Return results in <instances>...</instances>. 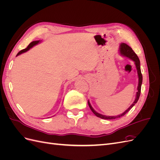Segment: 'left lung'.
Here are the masks:
<instances>
[{"instance_id": "1", "label": "left lung", "mask_w": 160, "mask_h": 160, "mask_svg": "<svg viewBox=\"0 0 160 160\" xmlns=\"http://www.w3.org/2000/svg\"><path fill=\"white\" fill-rule=\"evenodd\" d=\"M119 52L121 53V55H122L124 57H126L129 58V59L133 61L135 64V66H136V69H137L138 74V78H139V83H138V92L136 93V97H135V99L134 101V102L132 105H131L130 107L127 110H125V111H124L123 113H122L121 115H117V116H106V115H101L98 112H96V111L93 109V108H92V106L91 105L89 101H88V105L89 106L91 110L92 111V112H93L97 116V117L100 118L101 119H114L116 118H119L121 117H122V116L125 115L133 107V105L138 102V101L139 98L140 93H141V88H142L143 77H142V74L141 72V69H140V61H139V59L138 55L135 54V52L133 51V49L129 45L125 44V43H123V42L121 43V45H120Z\"/></svg>"}]
</instances>
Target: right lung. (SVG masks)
Instances as JSON below:
<instances>
[{"label":"right lung","instance_id":"1","mask_svg":"<svg viewBox=\"0 0 160 160\" xmlns=\"http://www.w3.org/2000/svg\"><path fill=\"white\" fill-rule=\"evenodd\" d=\"M40 42V41H32V42H31L29 45H28V47L26 48V49H22V50H21V51H19L18 53H17V56H18V55H21V54H22V53H23V52H26V51H28L31 48H32L33 46H35V45H37L38 42Z\"/></svg>","mask_w":160,"mask_h":160}]
</instances>
